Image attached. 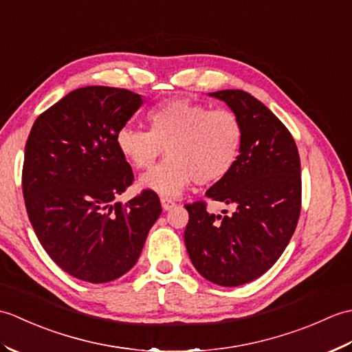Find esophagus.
<instances>
[{
	"mask_svg": "<svg viewBox=\"0 0 352 352\" xmlns=\"http://www.w3.org/2000/svg\"><path fill=\"white\" fill-rule=\"evenodd\" d=\"M160 203H162L163 210H170V208L175 206L174 201L169 199V198H166V197H162V198H160Z\"/></svg>",
	"mask_w": 352,
	"mask_h": 352,
	"instance_id": "obj_1",
	"label": "esophagus"
}]
</instances>
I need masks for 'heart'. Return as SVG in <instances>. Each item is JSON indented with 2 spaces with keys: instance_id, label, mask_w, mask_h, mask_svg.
Listing matches in <instances>:
<instances>
[{
  "instance_id": "heart-1",
  "label": "heart",
  "mask_w": 352,
  "mask_h": 352,
  "mask_svg": "<svg viewBox=\"0 0 352 352\" xmlns=\"http://www.w3.org/2000/svg\"><path fill=\"white\" fill-rule=\"evenodd\" d=\"M148 131L125 125L116 133V146L136 169L151 168L166 148L168 159L140 177V188L177 197L192 182L214 184L239 162L243 124L231 109H208L189 100H168L149 107Z\"/></svg>"
}]
</instances>
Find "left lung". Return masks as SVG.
<instances>
[{"mask_svg":"<svg viewBox=\"0 0 352 352\" xmlns=\"http://www.w3.org/2000/svg\"><path fill=\"white\" fill-rule=\"evenodd\" d=\"M208 95L226 101L243 124L237 164L206 192L236 210L214 214L206 201L186 204L184 243L206 280L236 287L271 269L294 236L301 212V162L286 125L257 98L239 89Z\"/></svg>","mask_w":352,"mask_h":352,"instance_id":"1","label":"left lung"}]
</instances>
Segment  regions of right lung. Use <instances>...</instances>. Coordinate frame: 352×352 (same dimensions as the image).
<instances>
[{
	"mask_svg": "<svg viewBox=\"0 0 352 352\" xmlns=\"http://www.w3.org/2000/svg\"><path fill=\"white\" fill-rule=\"evenodd\" d=\"M140 106L126 89L80 87L39 115L27 139L28 219L54 263L78 280L98 284L129 272L162 213L154 190L116 201L134 175L115 138Z\"/></svg>",
	"mask_w": 352,
	"mask_h": 352,
	"instance_id": "right-lung-1",
	"label": "right lung"
}]
</instances>
